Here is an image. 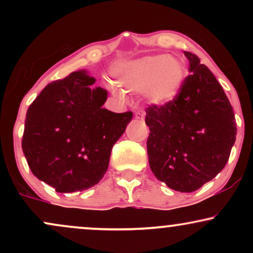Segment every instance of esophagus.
<instances>
[{
	"label": "esophagus",
	"mask_w": 253,
	"mask_h": 253,
	"mask_svg": "<svg viewBox=\"0 0 253 253\" xmlns=\"http://www.w3.org/2000/svg\"><path fill=\"white\" fill-rule=\"evenodd\" d=\"M135 118L138 119L139 121H144L145 120V112H144V110H138V112L135 113Z\"/></svg>",
	"instance_id": "obj_1"
}]
</instances>
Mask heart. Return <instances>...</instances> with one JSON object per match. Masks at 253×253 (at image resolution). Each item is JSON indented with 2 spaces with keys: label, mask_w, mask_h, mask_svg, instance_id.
Masks as SVG:
<instances>
[{
  "label": "heart",
  "mask_w": 253,
  "mask_h": 253,
  "mask_svg": "<svg viewBox=\"0 0 253 253\" xmlns=\"http://www.w3.org/2000/svg\"><path fill=\"white\" fill-rule=\"evenodd\" d=\"M185 75L187 68L181 58L167 54L146 56L113 69L118 86L128 91H144L147 102L155 107L175 102L182 91Z\"/></svg>",
  "instance_id": "heart-1"
}]
</instances>
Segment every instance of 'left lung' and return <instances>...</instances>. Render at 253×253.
<instances>
[{
	"mask_svg": "<svg viewBox=\"0 0 253 253\" xmlns=\"http://www.w3.org/2000/svg\"><path fill=\"white\" fill-rule=\"evenodd\" d=\"M193 74L179 96L165 107H149L150 168L171 189L191 193L225 168L236 141L233 108L216 78L200 59L184 52Z\"/></svg>",
	"mask_w": 253,
	"mask_h": 253,
	"instance_id": "1",
	"label": "left lung"
}]
</instances>
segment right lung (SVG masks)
Masks as SVG:
<instances>
[{"instance_id": "add662e5", "label": "right lung", "mask_w": 253, "mask_h": 253, "mask_svg": "<svg viewBox=\"0 0 253 253\" xmlns=\"http://www.w3.org/2000/svg\"><path fill=\"white\" fill-rule=\"evenodd\" d=\"M86 70L43 88L27 110L22 151L33 175L58 193L89 189L102 179L113 146L132 112L103 108L108 91Z\"/></svg>"}]
</instances>
